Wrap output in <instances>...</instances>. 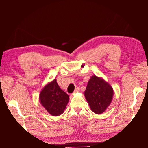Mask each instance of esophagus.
Returning a JSON list of instances; mask_svg holds the SVG:
<instances>
[{
    "label": "esophagus",
    "instance_id": "esophagus-1",
    "mask_svg": "<svg viewBox=\"0 0 148 148\" xmlns=\"http://www.w3.org/2000/svg\"><path fill=\"white\" fill-rule=\"evenodd\" d=\"M78 92H79V88H77L75 89V90L74 91V94H76V93H77Z\"/></svg>",
    "mask_w": 148,
    "mask_h": 148
}]
</instances>
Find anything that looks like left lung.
<instances>
[{
	"mask_svg": "<svg viewBox=\"0 0 148 148\" xmlns=\"http://www.w3.org/2000/svg\"><path fill=\"white\" fill-rule=\"evenodd\" d=\"M113 96V88L109 83L96 75L92 76L88 82L84 96L94 113L104 112L111 104Z\"/></svg>",
	"mask_w": 148,
	"mask_h": 148,
	"instance_id": "left-lung-1",
	"label": "left lung"
}]
</instances>
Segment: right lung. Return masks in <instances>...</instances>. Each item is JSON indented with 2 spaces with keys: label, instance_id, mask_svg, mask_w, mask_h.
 Returning <instances> with one entry per match:
<instances>
[{
  "label": "right lung",
  "instance_id": "right-lung-1",
  "mask_svg": "<svg viewBox=\"0 0 148 148\" xmlns=\"http://www.w3.org/2000/svg\"><path fill=\"white\" fill-rule=\"evenodd\" d=\"M39 100L49 114L59 116L64 113L69 101V96L60 88L54 79L43 88Z\"/></svg>",
  "mask_w": 148,
  "mask_h": 148
}]
</instances>
